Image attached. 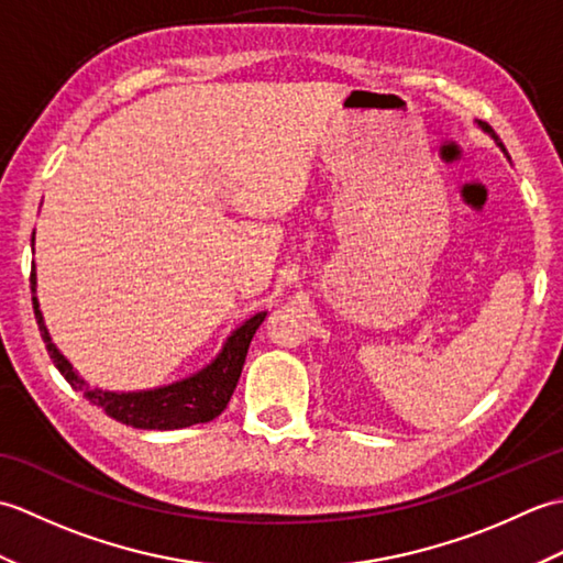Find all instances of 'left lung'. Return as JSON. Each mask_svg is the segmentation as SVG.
Segmentation results:
<instances>
[{"label":"left lung","mask_w":563,"mask_h":563,"mask_svg":"<svg viewBox=\"0 0 563 563\" xmlns=\"http://www.w3.org/2000/svg\"><path fill=\"white\" fill-rule=\"evenodd\" d=\"M476 125H479V128L484 130V133H486V135H492V137H494V142H496V145L500 147V152H504V154H506V147H504V142H500V140H498V135L494 133V130H492V128H488V125H486V123H482V121H476Z\"/></svg>","instance_id":"1"}]
</instances>
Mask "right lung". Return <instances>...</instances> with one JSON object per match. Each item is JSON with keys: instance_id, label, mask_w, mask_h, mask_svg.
Wrapping results in <instances>:
<instances>
[{"instance_id": "1", "label": "right lung", "mask_w": 563, "mask_h": 563, "mask_svg": "<svg viewBox=\"0 0 563 563\" xmlns=\"http://www.w3.org/2000/svg\"><path fill=\"white\" fill-rule=\"evenodd\" d=\"M35 242V232L31 244ZM35 288H38V278H35V263L31 268V292H33V312L35 321H38L41 336L51 361L59 369L71 389L84 391L93 406H101L106 416H111L113 421L133 426L140 430H176L188 428L196 423H208L212 418H218L227 404H230L232 394L236 389L239 375L249 353V343L254 339L256 329L263 324L268 312H258L242 321L230 336L224 339L220 353L212 361L200 367L198 373L188 375L184 379H176L172 385L152 387V389H135V391H111L101 387H89V382L84 379L75 365H71L63 351L57 349L51 339V331L45 327V319L41 312L38 297H35Z\"/></svg>"}]
</instances>
